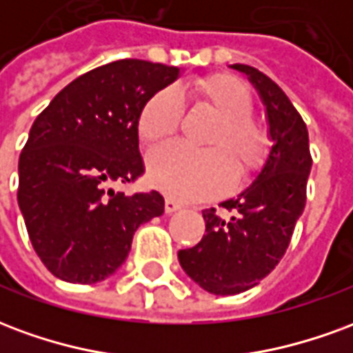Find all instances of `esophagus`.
<instances>
[{
    "mask_svg": "<svg viewBox=\"0 0 353 353\" xmlns=\"http://www.w3.org/2000/svg\"><path fill=\"white\" fill-rule=\"evenodd\" d=\"M177 210H181V204H179V202H176L174 199L164 200V212H166V214H174Z\"/></svg>",
    "mask_w": 353,
    "mask_h": 353,
    "instance_id": "esophagus-1",
    "label": "esophagus"
}]
</instances>
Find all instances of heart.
Masks as SVG:
<instances>
[{"instance_id":"heart-1","label":"heart","mask_w":353,"mask_h":353,"mask_svg":"<svg viewBox=\"0 0 353 353\" xmlns=\"http://www.w3.org/2000/svg\"><path fill=\"white\" fill-rule=\"evenodd\" d=\"M191 92L219 117L208 138L210 149L181 143L157 147L147 159L149 181L177 200H204L221 194L234 179L261 168L270 147L268 134L252 119L253 98L236 77L214 75L196 81ZM181 96L176 88L153 94L138 119L139 138L149 145L168 139L179 126Z\"/></svg>"}]
</instances>
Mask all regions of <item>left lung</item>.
<instances>
[{
  "instance_id": "1",
  "label": "left lung",
  "mask_w": 353,
  "mask_h": 353,
  "mask_svg": "<svg viewBox=\"0 0 353 353\" xmlns=\"http://www.w3.org/2000/svg\"><path fill=\"white\" fill-rule=\"evenodd\" d=\"M230 68L248 75L259 94L272 147L253 183L221 202L223 212L204 210V238L177 253L185 274L214 295L244 293L280 263L303 215L312 168L306 124L285 92L252 65Z\"/></svg>"
}]
</instances>
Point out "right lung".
Segmentation results:
<instances>
[{
    "label": "right lung",
    "instance_id": "right-lung-1",
    "mask_svg": "<svg viewBox=\"0 0 353 353\" xmlns=\"http://www.w3.org/2000/svg\"><path fill=\"white\" fill-rule=\"evenodd\" d=\"M183 73L117 60L72 81L37 115L19 159V206L43 265L70 283H96L123 265L139 225L164 214L157 191L111 183L143 174L138 119Z\"/></svg>",
    "mask_w": 353,
    "mask_h": 353
}]
</instances>
